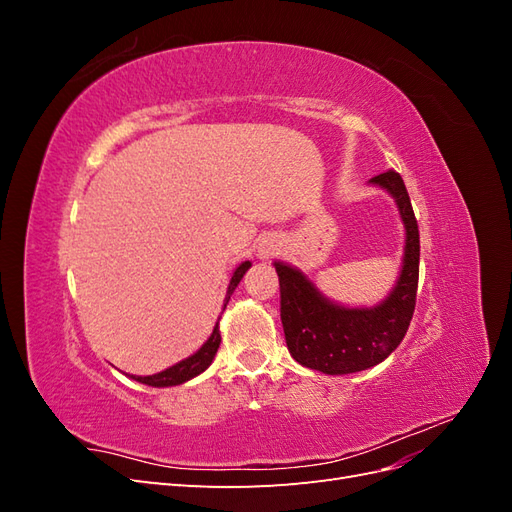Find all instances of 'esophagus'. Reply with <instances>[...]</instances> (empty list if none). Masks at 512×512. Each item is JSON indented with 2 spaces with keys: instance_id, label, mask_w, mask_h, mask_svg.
Masks as SVG:
<instances>
[{
  "instance_id": "obj_1",
  "label": "esophagus",
  "mask_w": 512,
  "mask_h": 512,
  "mask_svg": "<svg viewBox=\"0 0 512 512\" xmlns=\"http://www.w3.org/2000/svg\"><path fill=\"white\" fill-rule=\"evenodd\" d=\"M280 252H282V241L277 239V237H273V235L262 237L258 241V245H256V254H258L260 260H269V258L277 256Z\"/></svg>"
}]
</instances>
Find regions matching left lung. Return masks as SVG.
I'll use <instances>...</instances> for the list:
<instances>
[{"label": "left lung", "instance_id": "obj_1", "mask_svg": "<svg viewBox=\"0 0 512 512\" xmlns=\"http://www.w3.org/2000/svg\"><path fill=\"white\" fill-rule=\"evenodd\" d=\"M369 183L393 196L406 228L401 271L386 299L371 307H346L324 297L301 269L273 262L280 277L282 324L290 356L329 376L354 374L382 363L404 339L416 305L421 243L404 179L395 170H386Z\"/></svg>", "mask_w": 512, "mask_h": 512}]
</instances>
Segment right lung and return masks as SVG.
Wrapping results in <instances>:
<instances>
[{"label": "right lung", "mask_w": 512, "mask_h": 512, "mask_svg": "<svg viewBox=\"0 0 512 512\" xmlns=\"http://www.w3.org/2000/svg\"><path fill=\"white\" fill-rule=\"evenodd\" d=\"M250 267H252V262L245 260L235 269V273H232L228 290H226V297H224V309L230 301V294L235 292V288L241 282V277L245 275V271ZM220 342H222V335H220V318H218V322H215V327H213V333L209 335L207 342L200 346L194 354H190L188 359L175 363L173 367H166L164 371H158V374H153V376H130V378L136 380V382H141V384H147V386H158V389H164V386L183 384V382L196 378L198 374H203V371L213 363L215 352H218V348H220Z\"/></svg>", "instance_id": "right-lung-1"}]
</instances>
